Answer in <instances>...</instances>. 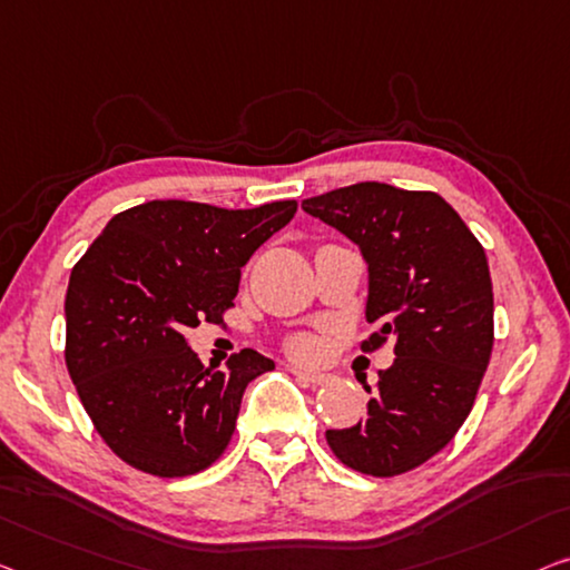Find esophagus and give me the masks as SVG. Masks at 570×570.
Returning a JSON list of instances; mask_svg holds the SVG:
<instances>
[{"label":"esophagus","instance_id":"obj_1","mask_svg":"<svg viewBox=\"0 0 570 570\" xmlns=\"http://www.w3.org/2000/svg\"><path fill=\"white\" fill-rule=\"evenodd\" d=\"M292 373L299 381H304V384L307 386H322L325 384V381L330 379L327 373H320V371H307V368H292Z\"/></svg>","mask_w":570,"mask_h":570}]
</instances>
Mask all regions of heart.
I'll list each match as a JSON object with an SVG mask.
<instances>
[{
  "instance_id": "1",
  "label": "heart",
  "mask_w": 570,
  "mask_h": 570,
  "mask_svg": "<svg viewBox=\"0 0 570 570\" xmlns=\"http://www.w3.org/2000/svg\"><path fill=\"white\" fill-rule=\"evenodd\" d=\"M314 340L309 335H294L292 340L286 343V351L294 355V358H309V355H314Z\"/></svg>"
}]
</instances>
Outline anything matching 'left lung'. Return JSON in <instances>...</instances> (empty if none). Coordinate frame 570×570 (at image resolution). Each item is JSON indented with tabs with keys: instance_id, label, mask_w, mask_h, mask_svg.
<instances>
[{
	"instance_id": "1",
	"label": "left lung",
	"mask_w": 570,
	"mask_h": 570,
	"mask_svg": "<svg viewBox=\"0 0 570 570\" xmlns=\"http://www.w3.org/2000/svg\"><path fill=\"white\" fill-rule=\"evenodd\" d=\"M302 209L358 245L368 263L371 353L392 340L366 420L327 430L347 469L399 475L440 453L471 414L494 345L487 253L435 191L361 181L304 199ZM371 394V386H366Z\"/></svg>"
}]
</instances>
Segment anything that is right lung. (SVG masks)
Segmentation results:
<instances>
[{
	"label": "right lung",
	"mask_w": 570,
	"mask_h": 570,
	"mask_svg": "<svg viewBox=\"0 0 570 570\" xmlns=\"http://www.w3.org/2000/svg\"><path fill=\"white\" fill-rule=\"evenodd\" d=\"M296 202L223 209L153 199L109 219L71 271L66 366L101 440L160 479L199 473L225 453L245 386L274 368L253 347L225 371L186 343L223 322L240 268L294 217Z\"/></svg>",
	"instance_id": "obj_1"
}]
</instances>
